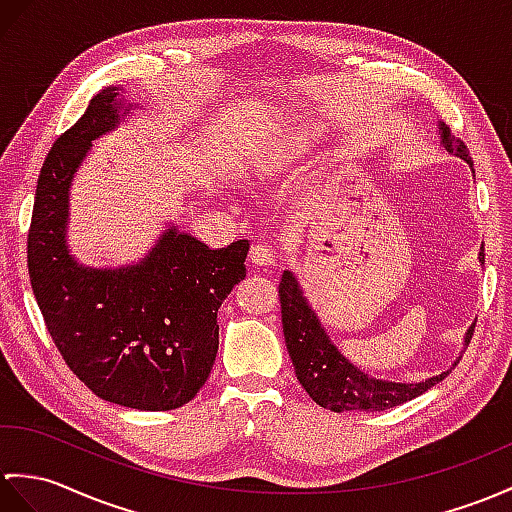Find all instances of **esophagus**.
Masks as SVG:
<instances>
[{"instance_id": "34e87169", "label": "esophagus", "mask_w": 512, "mask_h": 512, "mask_svg": "<svg viewBox=\"0 0 512 512\" xmlns=\"http://www.w3.org/2000/svg\"><path fill=\"white\" fill-rule=\"evenodd\" d=\"M255 266H275L277 251L266 242H257L251 246V253H248Z\"/></svg>"}]
</instances>
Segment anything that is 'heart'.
<instances>
[{"label":"heart","instance_id":"obj_1","mask_svg":"<svg viewBox=\"0 0 512 512\" xmlns=\"http://www.w3.org/2000/svg\"><path fill=\"white\" fill-rule=\"evenodd\" d=\"M318 137H320V128H316V126H307V128L296 130V133L290 137V152L301 154L305 150H310L318 141Z\"/></svg>","mask_w":512,"mask_h":512}]
</instances>
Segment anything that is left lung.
Masks as SVG:
<instances>
[{
    "label": "left lung",
    "instance_id": "1",
    "mask_svg": "<svg viewBox=\"0 0 512 512\" xmlns=\"http://www.w3.org/2000/svg\"><path fill=\"white\" fill-rule=\"evenodd\" d=\"M441 137L447 152L465 159L471 170L473 161L465 141L451 135V130L441 124ZM484 264V248L480 253ZM279 301H281V323L285 347L294 364V373L299 384L305 388L320 408L344 412V410H364L377 412L401 406L414 397L423 395L427 388L436 386L449 375V371L425 379L419 384H401L375 379L362 373L358 366H353L344 355L334 347L325 329L320 327V320L314 310L307 305L301 292V285L290 270H285L279 283ZM475 325L467 331L465 342L469 344Z\"/></svg>",
    "mask_w": 512,
    "mask_h": 512
}]
</instances>
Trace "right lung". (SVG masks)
Returning a JSON list of instances; mask_svg holds the SVG:
<instances>
[{
	"instance_id": "obj_1",
	"label": "right lung",
	"mask_w": 512,
	"mask_h": 512,
	"mask_svg": "<svg viewBox=\"0 0 512 512\" xmlns=\"http://www.w3.org/2000/svg\"><path fill=\"white\" fill-rule=\"evenodd\" d=\"M117 95V87L95 95L47 154L28 231V272L56 349L93 395L135 410H174L211 373L218 307L246 277L248 242L211 251L172 227L135 266L76 264L65 240L69 185L91 141L120 124Z\"/></svg>"
}]
</instances>
